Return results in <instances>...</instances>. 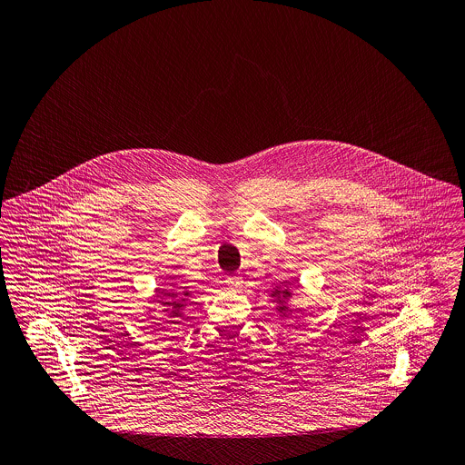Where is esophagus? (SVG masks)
<instances>
[{"mask_svg":"<svg viewBox=\"0 0 465 465\" xmlns=\"http://www.w3.org/2000/svg\"><path fill=\"white\" fill-rule=\"evenodd\" d=\"M225 284H227V288H231V290H240V288L243 286V281H242L240 277H227V279H225Z\"/></svg>","mask_w":465,"mask_h":465,"instance_id":"34e87169","label":"esophagus"}]
</instances>
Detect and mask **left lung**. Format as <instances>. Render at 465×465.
Instances as JSON below:
<instances>
[{
  "label": "left lung",
  "mask_w": 465,
  "mask_h": 465,
  "mask_svg": "<svg viewBox=\"0 0 465 465\" xmlns=\"http://www.w3.org/2000/svg\"><path fill=\"white\" fill-rule=\"evenodd\" d=\"M270 296H272V302L275 303L277 312H279L282 318H286V316L292 314V311H293V307H292V298H293L292 288H281V286H277V288H273V292L270 293ZM298 311H300V309H298Z\"/></svg>",
  "instance_id": "left-lung-1"
}]
</instances>
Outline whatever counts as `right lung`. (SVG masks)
Returning <instances> with one entry per match:
<instances>
[{"instance_id":"obj_1","label":"right lung","mask_w":465,"mask_h":465,"mask_svg":"<svg viewBox=\"0 0 465 465\" xmlns=\"http://www.w3.org/2000/svg\"><path fill=\"white\" fill-rule=\"evenodd\" d=\"M188 296L190 292H181L177 288L175 282H170V288L167 290H162V288H156L154 290V295L151 296L149 303H153V307H147V312H163L169 316L170 323H177L184 311V305L188 302Z\"/></svg>"}]
</instances>
